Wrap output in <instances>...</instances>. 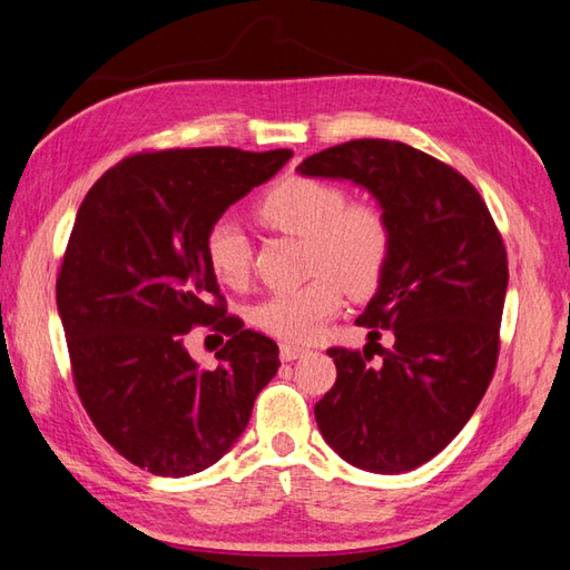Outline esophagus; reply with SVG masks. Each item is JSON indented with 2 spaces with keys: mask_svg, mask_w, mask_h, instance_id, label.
<instances>
[{
  "mask_svg": "<svg viewBox=\"0 0 570 570\" xmlns=\"http://www.w3.org/2000/svg\"><path fill=\"white\" fill-rule=\"evenodd\" d=\"M307 353V348L302 346H295V344H281V358L287 363V361H295V358H302Z\"/></svg>",
  "mask_w": 570,
  "mask_h": 570,
  "instance_id": "obj_1",
  "label": "esophagus"
}]
</instances>
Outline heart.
I'll return each instance as SVG.
<instances>
[{
	"instance_id": "heart-1",
	"label": "heart",
	"mask_w": 570,
	"mask_h": 570,
	"mask_svg": "<svg viewBox=\"0 0 570 570\" xmlns=\"http://www.w3.org/2000/svg\"><path fill=\"white\" fill-rule=\"evenodd\" d=\"M256 217L273 232L305 238L309 283L277 289L253 309V324L283 341H307L341 307V293L365 297L377 289L392 258V224L373 202H348L334 183L287 175L265 189ZM209 271L224 285H244L250 244L229 219H217L205 238Z\"/></svg>"
}]
</instances>
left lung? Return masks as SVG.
<instances>
[{
    "instance_id": "obj_1",
    "label": "left lung",
    "mask_w": 570,
    "mask_h": 570,
    "mask_svg": "<svg viewBox=\"0 0 570 570\" xmlns=\"http://www.w3.org/2000/svg\"><path fill=\"white\" fill-rule=\"evenodd\" d=\"M302 175L371 189L392 224V258L356 320L361 351L334 346L336 383L314 404L326 444L371 473H404L451 444L492 381L508 293V250L459 170L407 144L358 138L299 163ZM392 350L376 346L380 328Z\"/></svg>"
}]
</instances>
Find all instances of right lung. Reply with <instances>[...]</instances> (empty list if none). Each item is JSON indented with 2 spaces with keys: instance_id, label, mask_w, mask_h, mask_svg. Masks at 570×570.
Wrapping results in <instances>:
<instances>
[{
  "instance_id": "1",
  "label": "right lung",
  "mask_w": 570,
  "mask_h": 570,
  "mask_svg": "<svg viewBox=\"0 0 570 570\" xmlns=\"http://www.w3.org/2000/svg\"><path fill=\"white\" fill-rule=\"evenodd\" d=\"M289 156L141 150L82 199L56 281L72 383L97 432L148 473L183 478L217 463L281 368L275 341L226 314L205 238ZM195 325L230 336L214 372L184 348Z\"/></svg>"
}]
</instances>
